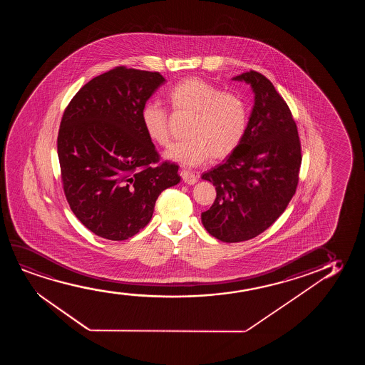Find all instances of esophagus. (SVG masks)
<instances>
[{
  "mask_svg": "<svg viewBox=\"0 0 365 365\" xmlns=\"http://www.w3.org/2000/svg\"><path fill=\"white\" fill-rule=\"evenodd\" d=\"M180 177L183 178V180H185L187 185H195L197 180H198L197 175L190 172V170H180Z\"/></svg>",
  "mask_w": 365,
  "mask_h": 365,
  "instance_id": "esophagus-1",
  "label": "esophagus"
}]
</instances>
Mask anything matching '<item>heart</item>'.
<instances>
[{
	"instance_id": "b5f03b06",
	"label": "heart",
	"mask_w": 365,
	"mask_h": 365,
	"mask_svg": "<svg viewBox=\"0 0 365 365\" xmlns=\"http://www.w3.org/2000/svg\"><path fill=\"white\" fill-rule=\"evenodd\" d=\"M167 101L177 115H190L187 138L172 145L167 157L180 165H197L212 157L223 160L245 140L250 125V107L243 96L223 91L212 82L188 77L167 92ZM140 122L153 143L170 145V113L165 107L147 102L140 110Z\"/></svg>"
}]
</instances>
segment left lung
Segmentation results:
<instances>
[{
    "instance_id": "1",
    "label": "left lung",
    "mask_w": 365,
    "mask_h": 365,
    "mask_svg": "<svg viewBox=\"0 0 365 365\" xmlns=\"http://www.w3.org/2000/svg\"><path fill=\"white\" fill-rule=\"evenodd\" d=\"M235 80L248 82L255 93L247 135L225 163L202 175L217 190L202 223L227 243L252 240L279 218L295 195L302 165L297 123L273 83L255 70Z\"/></svg>"
}]
</instances>
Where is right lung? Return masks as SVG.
Returning a JSON list of instances; mask_svg holds the SVG:
<instances>
[{"label":"right lung","mask_w":365,"mask_h":365,"mask_svg":"<svg viewBox=\"0 0 365 365\" xmlns=\"http://www.w3.org/2000/svg\"><path fill=\"white\" fill-rule=\"evenodd\" d=\"M165 82L160 72L117 66L81 88L57 137L61 182L86 228L125 240L150 223L162 190L180 182L178 165L145 135L140 110Z\"/></svg>","instance_id":"1"}]
</instances>
